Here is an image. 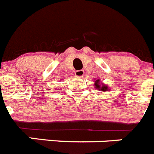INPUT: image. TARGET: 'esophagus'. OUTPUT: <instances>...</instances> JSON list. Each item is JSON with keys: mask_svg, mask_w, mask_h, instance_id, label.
Here are the masks:
<instances>
[{"mask_svg": "<svg viewBox=\"0 0 154 154\" xmlns=\"http://www.w3.org/2000/svg\"><path fill=\"white\" fill-rule=\"evenodd\" d=\"M75 75L77 77H82L84 75V71L83 70H78V71H75Z\"/></svg>", "mask_w": 154, "mask_h": 154, "instance_id": "1", "label": "esophagus"}]
</instances>
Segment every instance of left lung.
<instances>
[{"instance_id": "left-lung-1", "label": "left lung", "mask_w": 154, "mask_h": 154, "mask_svg": "<svg viewBox=\"0 0 154 154\" xmlns=\"http://www.w3.org/2000/svg\"><path fill=\"white\" fill-rule=\"evenodd\" d=\"M95 85H96V88H98L99 89H101L102 91H104V92H105V91L108 90V88H107L106 86H105V85H102V87H100V85H99V84H97V83L95 84Z\"/></svg>"}]
</instances>
